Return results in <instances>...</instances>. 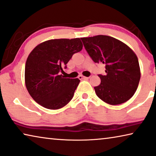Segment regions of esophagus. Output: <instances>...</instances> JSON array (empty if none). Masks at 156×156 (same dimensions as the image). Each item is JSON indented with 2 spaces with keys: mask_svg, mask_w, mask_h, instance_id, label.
Here are the masks:
<instances>
[{
  "mask_svg": "<svg viewBox=\"0 0 156 156\" xmlns=\"http://www.w3.org/2000/svg\"><path fill=\"white\" fill-rule=\"evenodd\" d=\"M78 78L79 79H84V80H87V79H89L90 78V77H86V76H82V75H80L78 76Z\"/></svg>",
  "mask_w": 156,
  "mask_h": 156,
  "instance_id": "1",
  "label": "esophagus"
}]
</instances>
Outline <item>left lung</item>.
<instances>
[{
	"label": "left lung",
	"mask_w": 156,
	"mask_h": 156,
	"mask_svg": "<svg viewBox=\"0 0 156 156\" xmlns=\"http://www.w3.org/2000/svg\"><path fill=\"white\" fill-rule=\"evenodd\" d=\"M80 39L91 60L105 65L106 74H98L101 84L94 87L98 97L113 105L126 102L134 95L140 80L135 53L124 43L110 36Z\"/></svg>",
	"instance_id": "8db88e82"
}]
</instances>
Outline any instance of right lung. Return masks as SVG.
Instances as JSON below:
<instances>
[{
	"label": "right lung",
	"instance_id": "obj_1",
	"mask_svg": "<svg viewBox=\"0 0 156 156\" xmlns=\"http://www.w3.org/2000/svg\"><path fill=\"white\" fill-rule=\"evenodd\" d=\"M80 38L51 39L39 44L28 57L25 82L30 95L43 107L57 110L73 97L80 80L60 75L74 53L80 52Z\"/></svg>",
	"mask_w": 156,
	"mask_h": 156
}]
</instances>
